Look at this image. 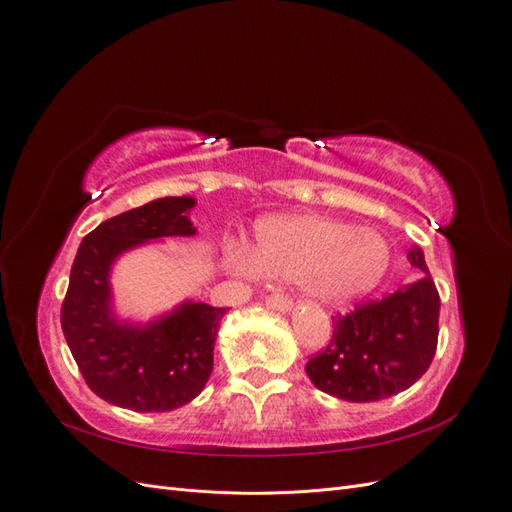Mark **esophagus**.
<instances>
[{
    "label": "esophagus",
    "mask_w": 512,
    "mask_h": 512,
    "mask_svg": "<svg viewBox=\"0 0 512 512\" xmlns=\"http://www.w3.org/2000/svg\"><path fill=\"white\" fill-rule=\"evenodd\" d=\"M265 303L267 307L277 309V312H288L292 307V299L286 297V294H269V297H265Z\"/></svg>",
    "instance_id": "34e87169"
}]
</instances>
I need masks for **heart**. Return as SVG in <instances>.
<instances>
[{
  "mask_svg": "<svg viewBox=\"0 0 512 512\" xmlns=\"http://www.w3.org/2000/svg\"><path fill=\"white\" fill-rule=\"evenodd\" d=\"M232 265L262 275L299 277L320 301L348 303L384 280L391 247L374 230L320 215H284L260 222L254 250L237 247Z\"/></svg>",
  "mask_w": 512,
  "mask_h": 512,
  "instance_id": "b5f03b06",
  "label": "heart"
}]
</instances>
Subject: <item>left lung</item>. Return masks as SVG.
Listing matches in <instances>:
<instances>
[{
	"instance_id": "8db88e82",
	"label": "left lung",
	"mask_w": 512,
	"mask_h": 512,
	"mask_svg": "<svg viewBox=\"0 0 512 512\" xmlns=\"http://www.w3.org/2000/svg\"><path fill=\"white\" fill-rule=\"evenodd\" d=\"M408 260L421 269V280L333 316V337L305 365L316 389L356 404L380 401L410 389L429 369L438 348L440 294L421 247L414 245Z\"/></svg>"
}]
</instances>
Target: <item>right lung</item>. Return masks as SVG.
<instances>
[{
    "instance_id": "add662e5",
    "label": "right lung",
    "mask_w": 512,
    "mask_h": 512,
    "mask_svg": "<svg viewBox=\"0 0 512 512\" xmlns=\"http://www.w3.org/2000/svg\"><path fill=\"white\" fill-rule=\"evenodd\" d=\"M194 198L168 196L102 222L72 262L61 331L91 391L134 412H168L192 401L213 371V342L226 307L183 303L145 329L111 316L108 269L130 247L194 235Z\"/></svg>"
}]
</instances>
